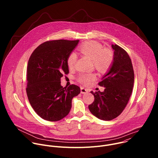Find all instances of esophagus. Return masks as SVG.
I'll return each instance as SVG.
<instances>
[{"label":"esophagus","instance_id":"34e87169","mask_svg":"<svg viewBox=\"0 0 158 158\" xmlns=\"http://www.w3.org/2000/svg\"><path fill=\"white\" fill-rule=\"evenodd\" d=\"M81 93L82 94H86L88 93V90L87 89H85L84 87L81 88Z\"/></svg>","mask_w":158,"mask_h":158}]
</instances>
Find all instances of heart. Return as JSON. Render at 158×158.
I'll use <instances>...</instances> for the list:
<instances>
[{
	"instance_id": "1",
	"label": "heart",
	"mask_w": 158,
	"mask_h": 158,
	"mask_svg": "<svg viewBox=\"0 0 158 158\" xmlns=\"http://www.w3.org/2000/svg\"><path fill=\"white\" fill-rule=\"evenodd\" d=\"M82 54L93 59L95 68L100 73H106L110 68L114 60V55L109 49H103L102 45L96 41L87 42L79 48ZM77 60V55L71 52L67 59L69 67L73 68ZM96 77L94 73H81L77 76V80L84 85H88Z\"/></svg>"
}]
</instances>
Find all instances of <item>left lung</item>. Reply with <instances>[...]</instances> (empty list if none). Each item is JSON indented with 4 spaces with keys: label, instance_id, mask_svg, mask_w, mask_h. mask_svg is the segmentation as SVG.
<instances>
[{
    "label": "left lung",
    "instance_id": "obj_1",
    "mask_svg": "<svg viewBox=\"0 0 158 158\" xmlns=\"http://www.w3.org/2000/svg\"><path fill=\"white\" fill-rule=\"evenodd\" d=\"M112 48L113 62L98 84L105 87L104 91H91L94 101L89 106L91 113L104 121L114 119L121 114L131 97L134 81L132 62L127 52L116 44H112Z\"/></svg>",
    "mask_w": 158,
    "mask_h": 158
}]
</instances>
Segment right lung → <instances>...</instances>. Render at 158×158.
Instances as JSON below:
<instances>
[{"mask_svg": "<svg viewBox=\"0 0 158 158\" xmlns=\"http://www.w3.org/2000/svg\"><path fill=\"white\" fill-rule=\"evenodd\" d=\"M79 40H56L42 43L31 54L27 64L26 92L34 111L42 119L57 121L69 113L72 99L80 87L60 85V78L69 73L67 59Z\"/></svg>", "mask_w": 158, "mask_h": 158, "instance_id": "1", "label": "right lung"}]
</instances>
